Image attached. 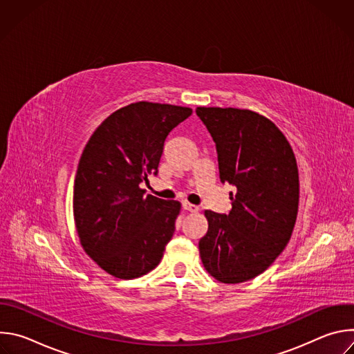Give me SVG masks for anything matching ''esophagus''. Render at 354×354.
Wrapping results in <instances>:
<instances>
[{
  "label": "esophagus",
  "mask_w": 354,
  "mask_h": 354,
  "mask_svg": "<svg viewBox=\"0 0 354 354\" xmlns=\"http://www.w3.org/2000/svg\"><path fill=\"white\" fill-rule=\"evenodd\" d=\"M182 207H183L186 212H190V213H196V212H198V207H197V206H194V205H192V203H189V201H183V203H182Z\"/></svg>",
  "instance_id": "1"
}]
</instances>
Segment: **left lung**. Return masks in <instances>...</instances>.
Masks as SVG:
<instances>
[{
    "mask_svg": "<svg viewBox=\"0 0 354 354\" xmlns=\"http://www.w3.org/2000/svg\"><path fill=\"white\" fill-rule=\"evenodd\" d=\"M212 134L223 183L231 193L230 214L206 210L198 241L205 269L225 284L263 273L288 243L298 213L299 180L292 148L279 127L249 109L197 108Z\"/></svg>",
    "mask_w": 354,
    "mask_h": 354,
    "instance_id": "1",
    "label": "left lung"
}]
</instances>
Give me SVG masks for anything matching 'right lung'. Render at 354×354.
<instances>
[{
    "label": "right lung",
    "mask_w": 354,
    "mask_h": 354,
    "mask_svg": "<svg viewBox=\"0 0 354 354\" xmlns=\"http://www.w3.org/2000/svg\"><path fill=\"white\" fill-rule=\"evenodd\" d=\"M192 115L168 104H130L106 118L80 158L73 210L86 255L118 279L147 274L161 262L180 213L176 200L144 194L158 174L169 131Z\"/></svg>",
    "instance_id": "right-lung-1"
}]
</instances>
